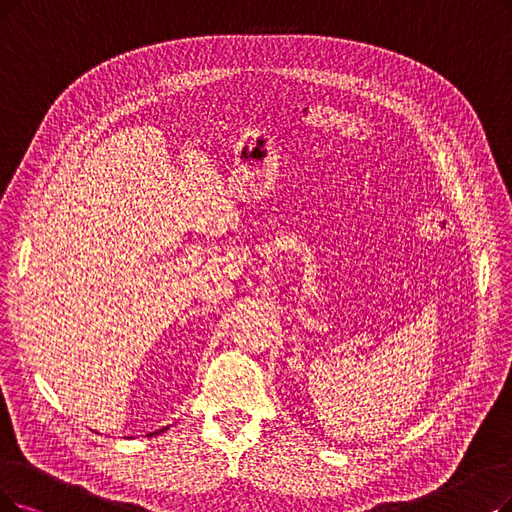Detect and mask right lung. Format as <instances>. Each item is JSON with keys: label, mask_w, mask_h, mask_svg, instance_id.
Masks as SVG:
<instances>
[{"label": "right lung", "mask_w": 512, "mask_h": 512, "mask_svg": "<svg viewBox=\"0 0 512 512\" xmlns=\"http://www.w3.org/2000/svg\"><path fill=\"white\" fill-rule=\"evenodd\" d=\"M161 431H163V428H161ZM161 431H159V433H161ZM155 433H157V431H155ZM155 433H149V435H155Z\"/></svg>", "instance_id": "add662e5"}]
</instances>
